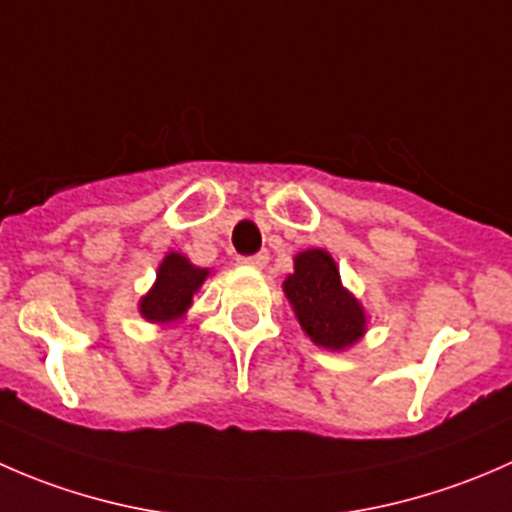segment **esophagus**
<instances>
[{"mask_svg":"<svg viewBox=\"0 0 512 512\" xmlns=\"http://www.w3.org/2000/svg\"><path fill=\"white\" fill-rule=\"evenodd\" d=\"M240 262H242V265H247V267H255V270H262V267L270 262V255H267V252H257V255L240 257Z\"/></svg>","mask_w":512,"mask_h":512,"instance_id":"esophagus-1","label":"esophagus"}]
</instances>
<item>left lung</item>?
Listing matches in <instances>:
<instances>
[{"label":"left lung","mask_w":512,"mask_h":512,"mask_svg":"<svg viewBox=\"0 0 512 512\" xmlns=\"http://www.w3.org/2000/svg\"><path fill=\"white\" fill-rule=\"evenodd\" d=\"M285 294L302 329L319 347L339 352L364 334V309L342 287L329 252H299L294 272L285 280Z\"/></svg>","instance_id":"left-lung-1"}]
</instances>
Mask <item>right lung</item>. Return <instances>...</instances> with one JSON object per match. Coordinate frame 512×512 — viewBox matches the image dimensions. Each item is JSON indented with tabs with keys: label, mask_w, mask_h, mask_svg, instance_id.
<instances>
[{
	"label": "right lung",
	"mask_w": 512,
	"mask_h": 512,
	"mask_svg": "<svg viewBox=\"0 0 512 512\" xmlns=\"http://www.w3.org/2000/svg\"><path fill=\"white\" fill-rule=\"evenodd\" d=\"M205 277H208V270L190 265L178 252H170L158 267V282L141 299V314L148 322L158 324L183 317L185 309L193 302V292H198Z\"/></svg>",
	"instance_id": "obj_1"
}]
</instances>
